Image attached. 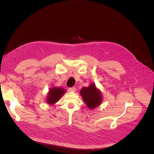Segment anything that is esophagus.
I'll list each match as a JSON object with an SVG mask.
<instances>
[{
    "label": "esophagus",
    "mask_w": 154,
    "mask_h": 154,
    "mask_svg": "<svg viewBox=\"0 0 154 154\" xmlns=\"http://www.w3.org/2000/svg\"><path fill=\"white\" fill-rule=\"evenodd\" d=\"M69 91H70V92H75V91H76V88L75 87H70V88H69Z\"/></svg>",
    "instance_id": "esophagus-1"
}]
</instances>
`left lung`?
<instances>
[{"label":"left lung","instance_id":"8db88e82","mask_svg":"<svg viewBox=\"0 0 154 154\" xmlns=\"http://www.w3.org/2000/svg\"><path fill=\"white\" fill-rule=\"evenodd\" d=\"M80 94L87 106L91 109L97 107L102 102L101 93L94 84H91L87 87H83L80 90Z\"/></svg>","mask_w":154,"mask_h":154}]
</instances>
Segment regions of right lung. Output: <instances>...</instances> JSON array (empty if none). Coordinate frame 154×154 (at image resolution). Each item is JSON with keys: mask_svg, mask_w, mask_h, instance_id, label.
<instances>
[{"mask_svg": "<svg viewBox=\"0 0 154 154\" xmlns=\"http://www.w3.org/2000/svg\"><path fill=\"white\" fill-rule=\"evenodd\" d=\"M65 92H66V90L62 87H54L51 88L47 97V102L51 105L55 103L59 100Z\"/></svg>", "mask_w": 154, "mask_h": 154, "instance_id": "right-lung-1", "label": "right lung"}]
</instances>
